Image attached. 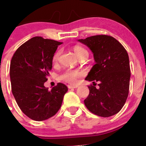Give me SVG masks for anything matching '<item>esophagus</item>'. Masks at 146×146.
<instances>
[{"label":"esophagus","instance_id":"esophagus-1","mask_svg":"<svg viewBox=\"0 0 146 146\" xmlns=\"http://www.w3.org/2000/svg\"><path fill=\"white\" fill-rule=\"evenodd\" d=\"M78 87V86H77V85H68V88L69 89L76 88Z\"/></svg>","mask_w":146,"mask_h":146}]
</instances>
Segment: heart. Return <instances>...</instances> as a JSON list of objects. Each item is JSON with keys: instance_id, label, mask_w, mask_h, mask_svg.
Instances as JSON below:
<instances>
[{"instance_id": "1", "label": "heart", "mask_w": 146, "mask_h": 146, "mask_svg": "<svg viewBox=\"0 0 146 146\" xmlns=\"http://www.w3.org/2000/svg\"><path fill=\"white\" fill-rule=\"evenodd\" d=\"M73 50H74L76 56H78V58H80L81 56H84L86 54H88V51L84 48L83 47L80 46H75L73 47ZM60 51L58 50L56 52L53 57V63H56L58 61L60 56ZM83 76V73L80 70H73V69H68L66 70V71L63 72V73L58 76V79L61 81L66 82V83H70V84H76L78 81V79L80 77Z\"/></svg>"}]
</instances>
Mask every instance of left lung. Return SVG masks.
<instances>
[{
	"instance_id": "1",
	"label": "left lung",
	"mask_w": 146,
	"mask_h": 146,
	"mask_svg": "<svg viewBox=\"0 0 146 146\" xmlns=\"http://www.w3.org/2000/svg\"><path fill=\"white\" fill-rule=\"evenodd\" d=\"M78 41L90 49L96 61L86 78L93 86H88L85 106L95 115L112 116L121 111L128 96L131 69L128 53L110 35H93ZM96 82L100 83L98 89L94 86Z\"/></svg>"
}]
</instances>
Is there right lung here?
I'll return each instance as SVG.
<instances>
[{
    "label": "right lung",
    "mask_w": 146,
    "mask_h": 146,
    "mask_svg": "<svg viewBox=\"0 0 146 146\" xmlns=\"http://www.w3.org/2000/svg\"><path fill=\"white\" fill-rule=\"evenodd\" d=\"M63 43L33 37L21 45L10 66L11 90L17 104L31 119L41 121L59 111L68 88L58 83L49 91L44 86L52 69L53 57Z\"/></svg>",
    "instance_id": "right-lung-1"
}]
</instances>
